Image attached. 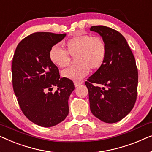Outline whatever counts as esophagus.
Returning a JSON list of instances; mask_svg holds the SVG:
<instances>
[{
	"instance_id": "esophagus-1",
	"label": "esophagus",
	"mask_w": 152,
	"mask_h": 152,
	"mask_svg": "<svg viewBox=\"0 0 152 152\" xmlns=\"http://www.w3.org/2000/svg\"><path fill=\"white\" fill-rule=\"evenodd\" d=\"M81 84H82V83L78 82V81H75V82H74V86L75 87H78V86H79V85H80Z\"/></svg>"
}]
</instances>
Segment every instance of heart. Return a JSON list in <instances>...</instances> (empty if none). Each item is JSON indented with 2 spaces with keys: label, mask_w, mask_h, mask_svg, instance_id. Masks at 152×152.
<instances>
[{
  "label": "heart",
  "mask_w": 152,
  "mask_h": 152,
  "mask_svg": "<svg viewBox=\"0 0 152 152\" xmlns=\"http://www.w3.org/2000/svg\"><path fill=\"white\" fill-rule=\"evenodd\" d=\"M64 45L65 50L57 45L52 46L49 52V58L54 65L63 68L69 64V56H76L77 65L62 72V76L65 78L80 80L89 74V69H99L105 61L107 45L100 36L76 33Z\"/></svg>",
  "instance_id": "b5f03b06"
}]
</instances>
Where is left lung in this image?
<instances>
[{
    "mask_svg": "<svg viewBox=\"0 0 152 152\" xmlns=\"http://www.w3.org/2000/svg\"><path fill=\"white\" fill-rule=\"evenodd\" d=\"M90 30L99 34L107 45L103 65L85 83L90 110L100 121L116 123L131 112L137 98L138 74L135 58L118 31L102 25L92 26Z\"/></svg>",
    "mask_w": 152,
    "mask_h": 152,
    "instance_id": "8db88e82",
    "label": "left lung"
}]
</instances>
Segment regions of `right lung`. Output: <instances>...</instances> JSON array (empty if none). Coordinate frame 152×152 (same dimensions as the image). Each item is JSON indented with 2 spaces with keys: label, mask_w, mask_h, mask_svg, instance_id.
Returning <instances> with one entry per match:
<instances>
[{
  "label": "right lung",
  "mask_w": 152,
  "mask_h": 152,
  "mask_svg": "<svg viewBox=\"0 0 152 152\" xmlns=\"http://www.w3.org/2000/svg\"><path fill=\"white\" fill-rule=\"evenodd\" d=\"M66 34L36 32L19 42L12 59V85L25 116L36 125L50 127L65 119L73 81L60 78L59 70L50 61L49 52ZM54 86L57 91L53 93Z\"/></svg>",
  "instance_id": "1"
}]
</instances>
